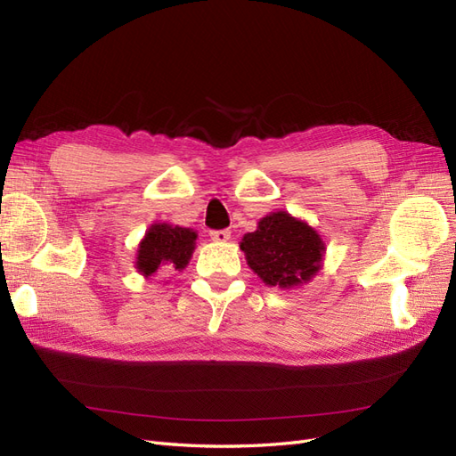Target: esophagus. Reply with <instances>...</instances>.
<instances>
[{"instance_id": "34e87169", "label": "esophagus", "mask_w": 456, "mask_h": 456, "mask_svg": "<svg viewBox=\"0 0 456 456\" xmlns=\"http://www.w3.org/2000/svg\"><path fill=\"white\" fill-rule=\"evenodd\" d=\"M211 240L218 241V243H224L230 240V230H213L211 232Z\"/></svg>"}]
</instances>
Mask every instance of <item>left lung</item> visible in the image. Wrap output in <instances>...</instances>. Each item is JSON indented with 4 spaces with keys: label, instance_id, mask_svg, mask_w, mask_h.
Wrapping results in <instances>:
<instances>
[{
    "label": "left lung",
    "instance_id": "1",
    "mask_svg": "<svg viewBox=\"0 0 456 456\" xmlns=\"http://www.w3.org/2000/svg\"><path fill=\"white\" fill-rule=\"evenodd\" d=\"M247 265L270 287L291 289L320 272L325 243L305 220L275 211L258 220L241 243Z\"/></svg>",
    "mask_w": 456,
    "mask_h": 456
}]
</instances>
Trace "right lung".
Returning <instances> with one entry per match:
<instances>
[{"instance_id":"right-lung-1","label":"right lung","mask_w":456,"mask_h":456,"mask_svg":"<svg viewBox=\"0 0 456 456\" xmlns=\"http://www.w3.org/2000/svg\"><path fill=\"white\" fill-rule=\"evenodd\" d=\"M198 233L190 228L173 224H151L136 251V270L144 278L156 273L159 266L184 270L196 249Z\"/></svg>"}]
</instances>
